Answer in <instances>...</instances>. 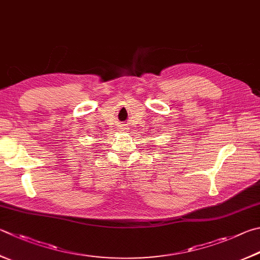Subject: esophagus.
Returning a JSON list of instances; mask_svg holds the SVG:
<instances>
[{
  "label": "esophagus",
  "instance_id": "34e87169",
  "mask_svg": "<svg viewBox=\"0 0 260 260\" xmlns=\"http://www.w3.org/2000/svg\"><path fill=\"white\" fill-rule=\"evenodd\" d=\"M119 128L120 129H127V125L126 124H121V125H119Z\"/></svg>",
  "mask_w": 260,
  "mask_h": 260
}]
</instances>
